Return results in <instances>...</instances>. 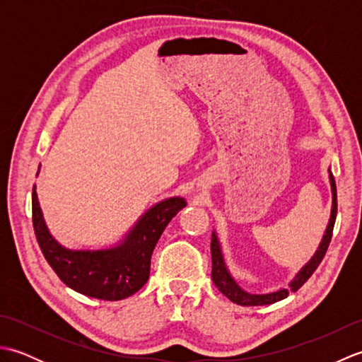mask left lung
Returning a JSON list of instances; mask_svg holds the SVG:
<instances>
[{
  "instance_id": "1",
  "label": "left lung",
  "mask_w": 362,
  "mask_h": 362,
  "mask_svg": "<svg viewBox=\"0 0 362 362\" xmlns=\"http://www.w3.org/2000/svg\"><path fill=\"white\" fill-rule=\"evenodd\" d=\"M329 174V185H332V196H333V204H332V214H329V221L325 230V235L322 238V241L319 244V247L316 253L311 257V259L306 263L300 271L296 274L294 279H292L288 284V288H281L279 291L274 292H267V294H250V292L244 291L240 284L236 283V280L230 274L228 267L226 264L224 259V253H222L221 243L218 240L216 232L213 230L211 233V280L216 284V288L224 294L228 300H232L233 303L241 305V306H259V305H271L275 302H280V300L286 298L291 292H296L303 286V283L310 279L313 272L316 271L317 266L320 264V261L324 259L327 249L329 245V241H332V235H333V227H334V221H336V213H337V194H336V182L333 173L328 169Z\"/></svg>"
}]
</instances>
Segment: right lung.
<instances>
[{"label": "right lung", "mask_w": 362, "mask_h": 362, "mask_svg": "<svg viewBox=\"0 0 362 362\" xmlns=\"http://www.w3.org/2000/svg\"><path fill=\"white\" fill-rule=\"evenodd\" d=\"M185 205V199L179 196L152 205L129 233L112 247L68 249L46 227L34 185L33 224L46 261L68 288L93 298L122 300L140 291L148 281L156 244L169 221Z\"/></svg>", "instance_id": "right-lung-1"}]
</instances>
